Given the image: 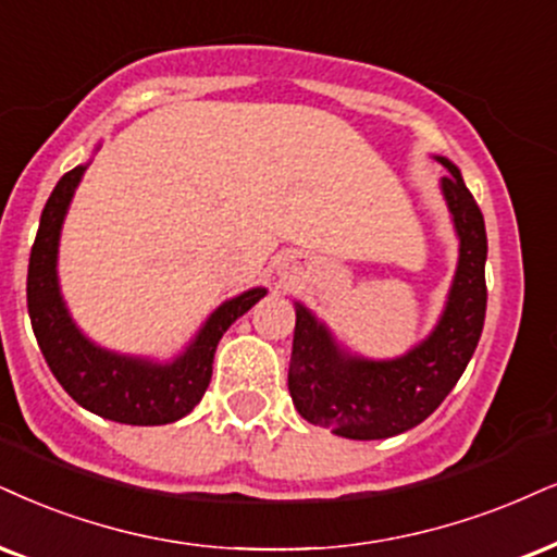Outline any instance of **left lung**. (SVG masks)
<instances>
[{
	"label": "left lung",
	"instance_id": "left-lung-1",
	"mask_svg": "<svg viewBox=\"0 0 557 557\" xmlns=\"http://www.w3.org/2000/svg\"><path fill=\"white\" fill-rule=\"evenodd\" d=\"M442 181L459 235V265L442 322L431 338L395 361L343 356L325 327L297 305L289 395L307 423L346 438H387L425 421L451 393L483 333L485 237L483 211L455 164Z\"/></svg>",
	"mask_w": 557,
	"mask_h": 557
}]
</instances>
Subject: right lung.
Here are the masks:
<instances>
[{"label":"right lung","mask_w":557,"mask_h":557,"mask_svg":"<svg viewBox=\"0 0 557 557\" xmlns=\"http://www.w3.org/2000/svg\"><path fill=\"white\" fill-rule=\"evenodd\" d=\"M85 168L61 175L44 206L36 243L27 263V312L40 354L61 387L82 408L108 421L128 425H162L188 416L201 403L211 382L216 343L239 314L250 310L265 289L235 297L211 314L194 346L168 367L126 359L95 348L69 320L57 284L59 230L66 206Z\"/></svg>","instance_id":"right-lung-1"}]
</instances>
